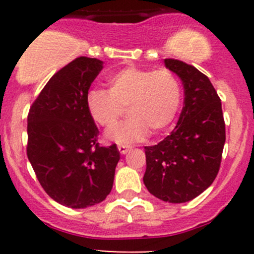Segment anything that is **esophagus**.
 Returning <instances> with one entry per match:
<instances>
[{
    "mask_svg": "<svg viewBox=\"0 0 254 254\" xmlns=\"http://www.w3.org/2000/svg\"><path fill=\"white\" fill-rule=\"evenodd\" d=\"M118 150H119V152L122 153V155H125V153L129 152V151H130V147H129V146L120 145V146H118Z\"/></svg>",
    "mask_w": 254,
    "mask_h": 254,
    "instance_id": "esophagus-1",
    "label": "esophagus"
}]
</instances>
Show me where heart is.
<instances>
[{"instance_id":"1","label":"heart","mask_w":254,"mask_h":254,"mask_svg":"<svg viewBox=\"0 0 254 254\" xmlns=\"http://www.w3.org/2000/svg\"><path fill=\"white\" fill-rule=\"evenodd\" d=\"M109 89L93 88L87 93L86 106L92 120L111 127L128 107L130 118L106 132L108 141L130 145L150 134H162L175 122L182 101V88L172 71L129 67L108 78Z\"/></svg>"}]
</instances>
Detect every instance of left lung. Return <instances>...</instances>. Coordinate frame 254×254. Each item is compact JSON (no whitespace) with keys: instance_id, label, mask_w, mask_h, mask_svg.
<instances>
[{"instance_id":"8db88e82","label":"left lung","mask_w":254,"mask_h":254,"mask_svg":"<svg viewBox=\"0 0 254 254\" xmlns=\"http://www.w3.org/2000/svg\"><path fill=\"white\" fill-rule=\"evenodd\" d=\"M165 66L182 81L184 104L171 135L145 146L143 184L156 198L181 204L200 195L216 178L226 140L225 122L221 101L204 73L173 59H165Z\"/></svg>"}]
</instances>
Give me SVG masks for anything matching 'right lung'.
<instances>
[{"mask_svg":"<svg viewBox=\"0 0 254 254\" xmlns=\"http://www.w3.org/2000/svg\"><path fill=\"white\" fill-rule=\"evenodd\" d=\"M102 68L98 59L73 60L49 79L28 115V160L48 195L72 209L107 198L120 160L117 145H98L87 111V93Z\"/></svg>","mask_w":254,"mask_h":254,"instance_id":"add662e5","label":"right lung"}]
</instances>
